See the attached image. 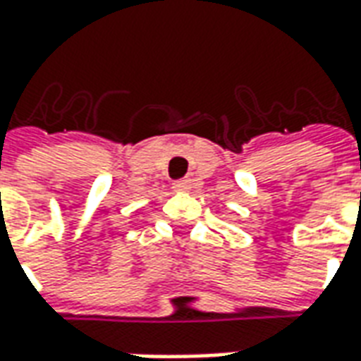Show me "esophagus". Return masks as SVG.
Masks as SVG:
<instances>
[{"instance_id": "34e87169", "label": "esophagus", "mask_w": 361, "mask_h": 361, "mask_svg": "<svg viewBox=\"0 0 361 361\" xmlns=\"http://www.w3.org/2000/svg\"><path fill=\"white\" fill-rule=\"evenodd\" d=\"M173 189H176V191H188V189H189V181L188 180L173 181Z\"/></svg>"}]
</instances>
